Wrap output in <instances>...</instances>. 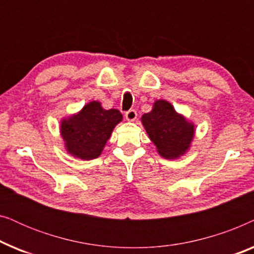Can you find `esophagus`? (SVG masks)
I'll use <instances>...</instances> for the list:
<instances>
[{
	"mask_svg": "<svg viewBox=\"0 0 254 254\" xmlns=\"http://www.w3.org/2000/svg\"><path fill=\"white\" fill-rule=\"evenodd\" d=\"M125 117H126V119L128 121H134L135 119H136L137 113L135 110H129L128 112H126V114H125Z\"/></svg>",
	"mask_w": 254,
	"mask_h": 254,
	"instance_id": "obj_1",
	"label": "esophagus"
}]
</instances>
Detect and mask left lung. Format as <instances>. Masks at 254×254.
Wrapping results in <instances>:
<instances>
[{
	"label": "left lung",
	"mask_w": 254,
	"mask_h": 254,
	"mask_svg": "<svg viewBox=\"0 0 254 254\" xmlns=\"http://www.w3.org/2000/svg\"><path fill=\"white\" fill-rule=\"evenodd\" d=\"M141 123L163 158L178 159L190 149L195 125L177 112L168 100H156L150 112L141 117Z\"/></svg>",
	"instance_id": "8db88e82"
}]
</instances>
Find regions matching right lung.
<instances>
[{
	"label": "right lung",
	"mask_w": 254,
	"mask_h": 254,
	"mask_svg": "<svg viewBox=\"0 0 254 254\" xmlns=\"http://www.w3.org/2000/svg\"><path fill=\"white\" fill-rule=\"evenodd\" d=\"M123 121L119 110H105L98 100L85 104L77 113L62 118L60 135L69 155L90 161L102 155L112 131Z\"/></svg>",
	"instance_id": "add662e5"
}]
</instances>
